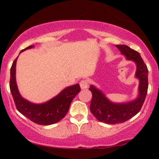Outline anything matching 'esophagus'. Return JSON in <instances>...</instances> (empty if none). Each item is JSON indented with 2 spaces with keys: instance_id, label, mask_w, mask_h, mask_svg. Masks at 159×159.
Returning a JSON list of instances; mask_svg holds the SVG:
<instances>
[{
  "instance_id": "34e87169",
  "label": "esophagus",
  "mask_w": 159,
  "mask_h": 159,
  "mask_svg": "<svg viewBox=\"0 0 159 159\" xmlns=\"http://www.w3.org/2000/svg\"><path fill=\"white\" fill-rule=\"evenodd\" d=\"M80 88H81L82 89L88 88V82L87 81V80H82L80 82Z\"/></svg>"
}]
</instances>
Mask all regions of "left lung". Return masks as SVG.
I'll list each match as a JSON object with an SVG mask.
<instances>
[{"label": "left lung", "instance_id": "8db88e82", "mask_svg": "<svg viewBox=\"0 0 159 159\" xmlns=\"http://www.w3.org/2000/svg\"><path fill=\"white\" fill-rule=\"evenodd\" d=\"M121 53L127 59L132 60L137 65L135 76L140 80L139 96L137 99L125 103H114L106 98L105 95L93 85L89 90L92 93L90 109L98 120L106 124L123 123L129 120L140 111L144 103L148 88V70L138 51L125 45H116Z\"/></svg>", "mask_w": 159, "mask_h": 159}]
</instances>
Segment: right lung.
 I'll return each instance as SVG.
<instances>
[{"label":"right lung","mask_w":159,"mask_h":159,"mask_svg":"<svg viewBox=\"0 0 159 159\" xmlns=\"http://www.w3.org/2000/svg\"><path fill=\"white\" fill-rule=\"evenodd\" d=\"M32 45L23 49L32 48ZM16 59L11 67L10 90L14 98L16 109L33 122L40 125H50L56 124L66 116L69 106L76 95L80 92V84L69 86L63 90L53 99L42 104H34L24 99L19 94L16 82Z\"/></svg>","instance_id":"add662e5"}]
</instances>
